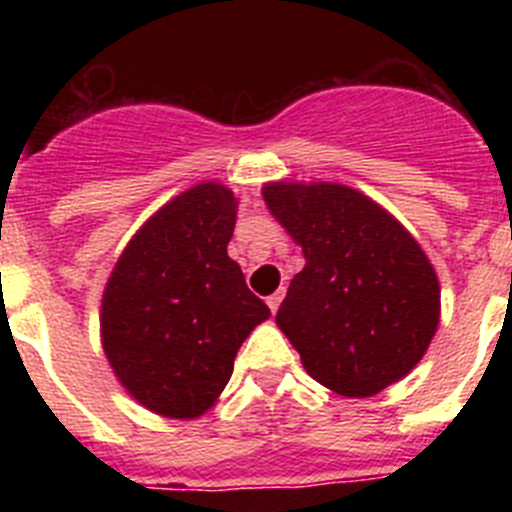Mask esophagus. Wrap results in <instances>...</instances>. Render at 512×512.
I'll return each instance as SVG.
<instances>
[{
    "label": "esophagus",
    "mask_w": 512,
    "mask_h": 512,
    "mask_svg": "<svg viewBox=\"0 0 512 512\" xmlns=\"http://www.w3.org/2000/svg\"><path fill=\"white\" fill-rule=\"evenodd\" d=\"M282 300H284V289H277L274 295L266 297V305H269L271 312H277L279 305H282Z\"/></svg>",
    "instance_id": "34e87169"
}]
</instances>
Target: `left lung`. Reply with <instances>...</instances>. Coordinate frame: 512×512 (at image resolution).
<instances>
[{"label":"left lung","mask_w":512,"mask_h":512,"mask_svg":"<svg viewBox=\"0 0 512 512\" xmlns=\"http://www.w3.org/2000/svg\"><path fill=\"white\" fill-rule=\"evenodd\" d=\"M266 207L305 253L277 312L305 372L343 397L400 382L431 346L441 284L395 215L336 182H269Z\"/></svg>","instance_id":"left-lung-1"}]
</instances>
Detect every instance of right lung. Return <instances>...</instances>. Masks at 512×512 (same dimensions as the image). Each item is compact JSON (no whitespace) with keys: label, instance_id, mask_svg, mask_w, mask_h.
<instances>
[{"label":"right lung","instance_id":"right-lung-1","mask_svg":"<svg viewBox=\"0 0 512 512\" xmlns=\"http://www.w3.org/2000/svg\"><path fill=\"white\" fill-rule=\"evenodd\" d=\"M235 212L233 189L194 184L135 230L104 284V356L125 392L161 418L205 415L241 343L271 315L228 256Z\"/></svg>","mask_w":512,"mask_h":512}]
</instances>
